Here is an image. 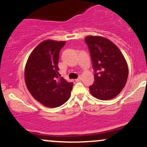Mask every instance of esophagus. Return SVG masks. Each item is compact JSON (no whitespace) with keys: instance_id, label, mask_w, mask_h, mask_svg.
Returning a JSON list of instances; mask_svg holds the SVG:
<instances>
[{"instance_id":"obj_1","label":"esophagus","mask_w":147,"mask_h":147,"mask_svg":"<svg viewBox=\"0 0 147 147\" xmlns=\"http://www.w3.org/2000/svg\"><path fill=\"white\" fill-rule=\"evenodd\" d=\"M82 76H79V77L77 79H75V81L77 82H80L81 80H82Z\"/></svg>"}]
</instances>
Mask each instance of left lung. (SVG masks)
I'll return each mask as SVG.
<instances>
[{
    "mask_svg": "<svg viewBox=\"0 0 147 147\" xmlns=\"http://www.w3.org/2000/svg\"><path fill=\"white\" fill-rule=\"evenodd\" d=\"M85 42L90 51L94 69V83L89 86L95 98L109 100L114 98L126 85L129 70L119 48L102 36H88Z\"/></svg>",
    "mask_w": 147,
    "mask_h": 147,
    "instance_id": "8db88e82",
    "label": "left lung"
}]
</instances>
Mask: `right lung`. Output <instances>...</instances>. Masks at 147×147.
I'll list each match as a JSON object with an SVG mask.
<instances>
[{
    "label": "right lung",
    "instance_id": "right-lung-1",
    "mask_svg": "<svg viewBox=\"0 0 147 147\" xmlns=\"http://www.w3.org/2000/svg\"><path fill=\"white\" fill-rule=\"evenodd\" d=\"M65 41L46 40L32 52L25 68V81L36 100L47 107L61 106L68 100L73 83L59 73V52Z\"/></svg>",
    "mask_w": 147,
    "mask_h": 147
}]
</instances>
